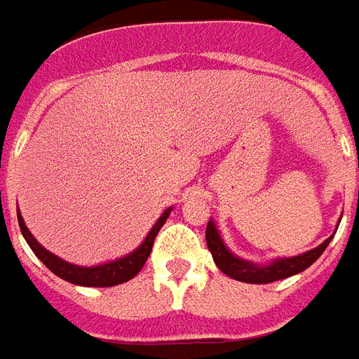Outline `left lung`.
I'll use <instances>...</instances> for the list:
<instances>
[{
    "label": "left lung",
    "instance_id": "1",
    "mask_svg": "<svg viewBox=\"0 0 359 359\" xmlns=\"http://www.w3.org/2000/svg\"><path fill=\"white\" fill-rule=\"evenodd\" d=\"M332 236H329L327 241L317 246V248L309 250L306 254L296 257H285V259H277L271 265L259 267V265L250 264L244 259L234 257L229 250L225 248V244L219 236L217 229L213 223H208L205 226V242H208V248H210L213 262L217 265L219 269L223 271L225 275L233 277L234 280H242V283H254V285H265V283H273V280H280V278L292 277L300 271L308 269L309 265L316 262L317 257L321 256L325 248L329 246Z\"/></svg>",
    "mask_w": 359,
    "mask_h": 359
}]
</instances>
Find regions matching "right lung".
<instances>
[{
  "label": "right lung",
  "instance_id": "right-lung-1",
  "mask_svg": "<svg viewBox=\"0 0 359 359\" xmlns=\"http://www.w3.org/2000/svg\"><path fill=\"white\" fill-rule=\"evenodd\" d=\"M171 210H165V213L159 217L154 229L149 231V234L146 236V241L142 242L140 248H136L133 254H128L126 257H121V259H115V262H109V264L95 265V267H81V265H73L63 262L61 257L53 256L51 252H48L46 248H42L38 242L34 241V236L30 234V231L25 225V221L20 217V213H17L19 217V226L20 233L25 236V241L28 242V246L32 248L36 256L42 259V264L55 273L57 277L65 278L73 285L81 286H115L121 285V283H126L133 277L138 275V271L144 267L146 259H148L149 252H151V246H154V241H156L159 229L165 225V221L169 217Z\"/></svg>",
  "mask_w": 359,
  "mask_h": 359
}]
</instances>
